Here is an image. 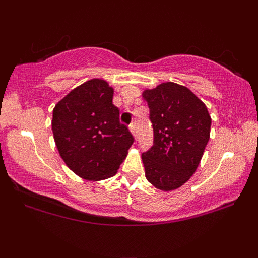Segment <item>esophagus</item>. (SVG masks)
<instances>
[{
  "mask_svg": "<svg viewBox=\"0 0 258 258\" xmlns=\"http://www.w3.org/2000/svg\"><path fill=\"white\" fill-rule=\"evenodd\" d=\"M130 131H131L133 137H136V135H137V130H136V122H132L131 125H130Z\"/></svg>",
  "mask_w": 258,
  "mask_h": 258,
  "instance_id": "esophagus-1",
  "label": "esophagus"
}]
</instances>
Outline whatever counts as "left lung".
I'll return each mask as SVG.
<instances>
[{"mask_svg":"<svg viewBox=\"0 0 258 258\" xmlns=\"http://www.w3.org/2000/svg\"><path fill=\"white\" fill-rule=\"evenodd\" d=\"M154 128V146L142 154L146 177L156 189L176 190L199 166L211 131V116L185 86L164 82L142 93Z\"/></svg>","mask_w":258,"mask_h":258,"instance_id":"8db88e82","label":"left lung"}]
</instances>
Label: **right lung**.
<instances>
[{
  "instance_id": "add662e5",
  "label": "right lung",
  "mask_w": 258,
  "mask_h": 258,
  "mask_svg": "<svg viewBox=\"0 0 258 258\" xmlns=\"http://www.w3.org/2000/svg\"><path fill=\"white\" fill-rule=\"evenodd\" d=\"M114 88L92 79L70 91L53 109L52 131L65 165L81 178L103 180L116 174L133 144L112 104Z\"/></svg>"
}]
</instances>
